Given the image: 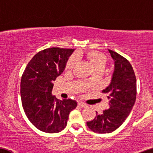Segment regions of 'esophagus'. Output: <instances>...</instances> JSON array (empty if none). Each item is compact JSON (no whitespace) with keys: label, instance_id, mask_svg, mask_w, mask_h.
<instances>
[{"label":"esophagus","instance_id":"34e87169","mask_svg":"<svg viewBox=\"0 0 153 153\" xmlns=\"http://www.w3.org/2000/svg\"><path fill=\"white\" fill-rule=\"evenodd\" d=\"M78 106L82 107V108H86V107H88V106L86 105V104H84V102H78Z\"/></svg>","mask_w":153,"mask_h":153}]
</instances>
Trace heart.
I'll use <instances>...</instances> for the list:
<instances>
[{
    "label": "heart",
    "instance_id": "1",
    "mask_svg": "<svg viewBox=\"0 0 153 153\" xmlns=\"http://www.w3.org/2000/svg\"><path fill=\"white\" fill-rule=\"evenodd\" d=\"M79 56L84 57L87 60L88 64L92 67L93 70L95 71H102L105 67L107 62L106 57L104 54L100 53L96 51H88L86 53H81ZM76 63V60L74 57H71L66 65V71H70L71 70L74 69Z\"/></svg>",
    "mask_w": 153,
    "mask_h": 153
}]
</instances>
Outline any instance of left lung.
Here are the masks:
<instances>
[{"mask_svg":"<svg viewBox=\"0 0 153 153\" xmlns=\"http://www.w3.org/2000/svg\"><path fill=\"white\" fill-rule=\"evenodd\" d=\"M114 60V71L111 82L103 92L106 93L109 108L86 122L95 133H109L118 128L126 119L135 104L137 81L133 67L126 58L108 49Z\"/></svg>","mask_w":153,"mask_h":153,"instance_id":"left-lung-1","label":"left lung"}]
</instances>
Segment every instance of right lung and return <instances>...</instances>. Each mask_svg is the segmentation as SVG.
Instances as JSON below:
<instances>
[{
  "mask_svg": "<svg viewBox=\"0 0 153 153\" xmlns=\"http://www.w3.org/2000/svg\"><path fill=\"white\" fill-rule=\"evenodd\" d=\"M75 49L49 48L38 52L29 61L20 82L22 105L27 118L38 130L59 133L67 124L77 102L60 100L52 95L53 82L65 69Z\"/></svg>",
  "mask_w": 153,
  "mask_h": 153,
  "instance_id": "add662e5",
  "label": "right lung"
}]
</instances>
